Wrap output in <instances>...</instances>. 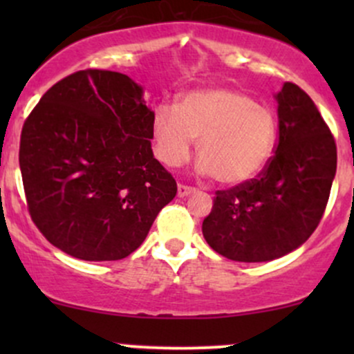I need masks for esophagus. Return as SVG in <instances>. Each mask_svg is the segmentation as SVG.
Listing matches in <instances>:
<instances>
[{
  "mask_svg": "<svg viewBox=\"0 0 354 354\" xmlns=\"http://www.w3.org/2000/svg\"><path fill=\"white\" fill-rule=\"evenodd\" d=\"M194 189L193 186H186V185H180L178 186V196L180 198H185V196H189L191 193H194Z\"/></svg>",
  "mask_w": 354,
  "mask_h": 354,
  "instance_id": "34e87169",
  "label": "esophagus"
}]
</instances>
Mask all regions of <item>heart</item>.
Wrapping results in <instances>:
<instances>
[{
	"instance_id": "1",
	"label": "heart",
	"mask_w": 354,
	"mask_h": 354,
	"mask_svg": "<svg viewBox=\"0 0 354 354\" xmlns=\"http://www.w3.org/2000/svg\"><path fill=\"white\" fill-rule=\"evenodd\" d=\"M278 116L265 103L233 88L191 91L176 108L160 104L153 113L154 154L168 168L189 160L194 140L200 173L223 185H243L258 176L278 143Z\"/></svg>"
}]
</instances>
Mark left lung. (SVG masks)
Returning a JSON list of instances; mask_svg holds the SVG:
<instances>
[{
    "label": "left lung",
    "mask_w": 354,
    "mask_h": 354,
    "mask_svg": "<svg viewBox=\"0 0 354 354\" xmlns=\"http://www.w3.org/2000/svg\"><path fill=\"white\" fill-rule=\"evenodd\" d=\"M278 145L253 180L216 191L203 236L233 261L261 263L299 248L319 225L336 174V143L313 100L284 83Z\"/></svg>",
    "instance_id": "obj_1"
}]
</instances>
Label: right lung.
<instances>
[{
  "label": "right lung",
  "instance_id": "1",
  "mask_svg": "<svg viewBox=\"0 0 354 354\" xmlns=\"http://www.w3.org/2000/svg\"><path fill=\"white\" fill-rule=\"evenodd\" d=\"M153 111L123 73L84 70L48 89L23 124L28 211L73 258L116 261L141 246L176 181L153 156Z\"/></svg>",
  "mask_w": 354,
  "mask_h": 354
}]
</instances>
